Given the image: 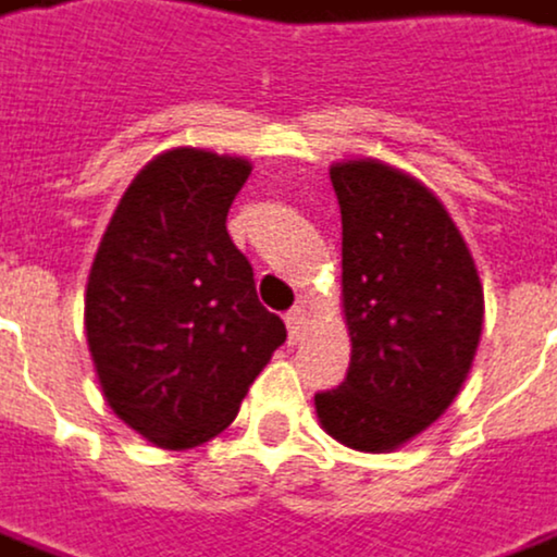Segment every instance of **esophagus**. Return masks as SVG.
I'll return each instance as SVG.
<instances>
[{
    "mask_svg": "<svg viewBox=\"0 0 557 557\" xmlns=\"http://www.w3.org/2000/svg\"><path fill=\"white\" fill-rule=\"evenodd\" d=\"M285 321H287V333H290V339H300L302 330H306V324H309V309H306V306H294V309L285 315Z\"/></svg>",
    "mask_w": 557,
    "mask_h": 557,
    "instance_id": "obj_1",
    "label": "esophagus"
}]
</instances>
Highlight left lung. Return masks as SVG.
Listing matches in <instances>:
<instances>
[{"mask_svg":"<svg viewBox=\"0 0 557 557\" xmlns=\"http://www.w3.org/2000/svg\"><path fill=\"white\" fill-rule=\"evenodd\" d=\"M343 212V315L351 363L315 394L336 443L388 455L424 433L463 388L485 294L443 199L412 172L355 157L330 166Z\"/></svg>","mask_w":557,"mask_h":557,"instance_id":"obj_1","label":"left lung"}]
</instances>
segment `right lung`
Wrapping results in <instances>:
<instances>
[{"mask_svg":"<svg viewBox=\"0 0 557 557\" xmlns=\"http://www.w3.org/2000/svg\"><path fill=\"white\" fill-rule=\"evenodd\" d=\"M251 160L169 148L129 182L96 248L84 330L111 412L166 451L227 431L287 339L227 233Z\"/></svg>","mask_w":557,"mask_h":557,"instance_id":"add662e5","label":"right lung"}]
</instances>
